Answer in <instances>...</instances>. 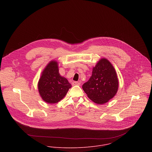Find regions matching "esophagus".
Wrapping results in <instances>:
<instances>
[{
    "instance_id": "1",
    "label": "esophagus",
    "mask_w": 152,
    "mask_h": 152,
    "mask_svg": "<svg viewBox=\"0 0 152 152\" xmlns=\"http://www.w3.org/2000/svg\"><path fill=\"white\" fill-rule=\"evenodd\" d=\"M80 85V83L78 82H77V81H73L72 83V86H79Z\"/></svg>"
}]
</instances>
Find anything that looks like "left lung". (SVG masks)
Segmentation results:
<instances>
[{
  "label": "left lung",
  "instance_id": "obj_1",
  "mask_svg": "<svg viewBox=\"0 0 152 152\" xmlns=\"http://www.w3.org/2000/svg\"><path fill=\"white\" fill-rule=\"evenodd\" d=\"M119 87L115 68L105 58H101L93 67L92 75L83 89L94 102L102 105L108 102L116 94Z\"/></svg>",
  "mask_w": 152,
  "mask_h": 152
}]
</instances>
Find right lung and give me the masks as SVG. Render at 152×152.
Instances as JSON below:
<instances>
[{"label": "right lung", "mask_w": 152, "mask_h": 152, "mask_svg": "<svg viewBox=\"0 0 152 152\" xmlns=\"http://www.w3.org/2000/svg\"><path fill=\"white\" fill-rule=\"evenodd\" d=\"M37 86L40 96L48 104L60 101L71 88L67 79L60 74L58 62L56 60L51 61L45 66Z\"/></svg>", "instance_id": "1"}]
</instances>
